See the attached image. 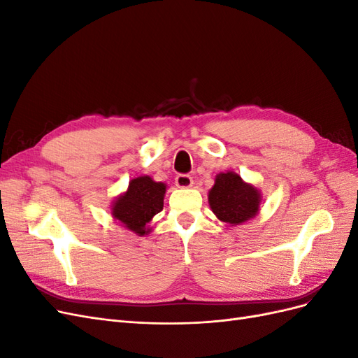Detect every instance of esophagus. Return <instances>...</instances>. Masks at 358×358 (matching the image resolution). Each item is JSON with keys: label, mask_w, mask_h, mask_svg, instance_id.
<instances>
[{"label": "esophagus", "mask_w": 358, "mask_h": 358, "mask_svg": "<svg viewBox=\"0 0 358 358\" xmlns=\"http://www.w3.org/2000/svg\"><path fill=\"white\" fill-rule=\"evenodd\" d=\"M192 182H194L192 178L189 175H185V173H180V175H178L175 179L176 187L179 188H189L192 187Z\"/></svg>", "instance_id": "34e87169"}]
</instances>
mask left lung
I'll list each match as a JSON object with an SVG mask.
<instances>
[{"instance_id": "1", "label": "left lung", "mask_w": 358, "mask_h": 358, "mask_svg": "<svg viewBox=\"0 0 358 358\" xmlns=\"http://www.w3.org/2000/svg\"><path fill=\"white\" fill-rule=\"evenodd\" d=\"M209 204L218 220L237 225L257 215L259 209V192L233 171L220 173L215 179V185L209 191Z\"/></svg>"}]
</instances>
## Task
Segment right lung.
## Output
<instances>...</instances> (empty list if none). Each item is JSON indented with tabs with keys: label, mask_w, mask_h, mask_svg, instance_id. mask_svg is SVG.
<instances>
[{
	"label": "right lung",
	"mask_w": 358,
	"mask_h": 358,
	"mask_svg": "<svg viewBox=\"0 0 358 358\" xmlns=\"http://www.w3.org/2000/svg\"><path fill=\"white\" fill-rule=\"evenodd\" d=\"M164 194L166 185L162 182H155L149 176L136 178L129 182L124 196L115 201L112 215L128 230L143 236L149 233L146 224L162 210Z\"/></svg>",
	"instance_id": "obj_1"
}]
</instances>
